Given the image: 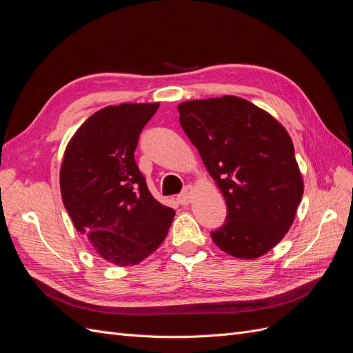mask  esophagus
Listing matches in <instances>:
<instances>
[{
	"mask_svg": "<svg viewBox=\"0 0 353 353\" xmlns=\"http://www.w3.org/2000/svg\"><path fill=\"white\" fill-rule=\"evenodd\" d=\"M193 193H194V187L193 185H187L184 188L183 193L178 196V201L181 203V205H184V206L188 205V203L191 201V199H193Z\"/></svg>",
	"mask_w": 353,
	"mask_h": 353,
	"instance_id": "obj_1",
	"label": "esophagus"
}]
</instances>
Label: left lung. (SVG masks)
Wrapping results in <instances>:
<instances>
[{
  "label": "left lung",
  "instance_id": "left-lung-1",
  "mask_svg": "<svg viewBox=\"0 0 353 353\" xmlns=\"http://www.w3.org/2000/svg\"><path fill=\"white\" fill-rule=\"evenodd\" d=\"M179 123L227 203L210 236L239 259L268 253L290 230L303 178L285 128L253 103L223 95L178 104Z\"/></svg>",
  "mask_w": 353,
  "mask_h": 353
}]
</instances>
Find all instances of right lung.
<instances>
[{"mask_svg": "<svg viewBox=\"0 0 353 353\" xmlns=\"http://www.w3.org/2000/svg\"><path fill=\"white\" fill-rule=\"evenodd\" d=\"M159 103H122L95 112L73 134L60 191L74 228L104 261L140 263L168 236L175 210L147 188L134 152Z\"/></svg>", "mask_w": 353, "mask_h": 353, "instance_id": "add662e5", "label": "right lung"}]
</instances>
